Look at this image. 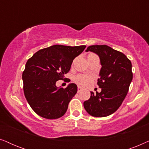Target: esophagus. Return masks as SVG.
Listing matches in <instances>:
<instances>
[{"label":"esophagus","instance_id":"esophagus-1","mask_svg":"<svg viewBox=\"0 0 149 149\" xmlns=\"http://www.w3.org/2000/svg\"><path fill=\"white\" fill-rule=\"evenodd\" d=\"M83 87H80V86H79L78 88H77V91H78V93L81 92V91H83Z\"/></svg>","mask_w":149,"mask_h":149}]
</instances>
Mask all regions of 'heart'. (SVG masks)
I'll list each match as a JSON object with an SVG mask.
<instances>
[{
  "label": "heart",
  "instance_id": "obj_1",
  "mask_svg": "<svg viewBox=\"0 0 149 149\" xmlns=\"http://www.w3.org/2000/svg\"><path fill=\"white\" fill-rule=\"evenodd\" d=\"M75 81L79 85L87 86L92 82V77L88 75L79 74L75 77Z\"/></svg>",
  "mask_w": 149,
  "mask_h": 149
}]
</instances>
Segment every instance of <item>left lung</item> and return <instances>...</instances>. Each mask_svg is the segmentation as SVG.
Here are the masks:
<instances>
[{
    "label": "left lung",
    "mask_w": 149,
    "mask_h": 149,
    "mask_svg": "<svg viewBox=\"0 0 149 149\" xmlns=\"http://www.w3.org/2000/svg\"><path fill=\"white\" fill-rule=\"evenodd\" d=\"M96 54L102 68L97 85L101 92L91 91L88 100L83 103L87 113L93 117L111 115L120 107L129 90L133 78L132 63L125 54L104 45L89 46L86 52Z\"/></svg>",
    "instance_id": "1"
}]
</instances>
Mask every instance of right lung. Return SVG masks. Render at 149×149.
I'll return each instance as SVG.
<instances>
[{
    "instance_id": "right-lung-1",
    "label": "right lung",
    "mask_w": 149,
    "mask_h": 149,
    "mask_svg": "<svg viewBox=\"0 0 149 149\" xmlns=\"http://www.w3.org/2000/svg\"><path fill=\"white\" fill-rule=\"evenodd\" d=\"M85 47L55 45L38 51L28 59L22 73L24 92L37 115L55 119L66 113L69 102L77 92V86L70 83L66 88H58L56 81L64 79L73 60Z\"/></svg>"
}]
</instances>
